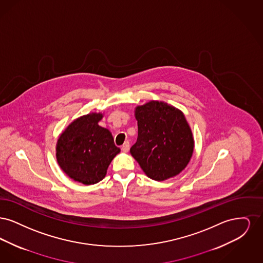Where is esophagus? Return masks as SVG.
<instances>
[{
  "instance_id": "esophagus-1",
  "label": "esophagus",
  "mask_w": 263,
  "mask_h": 263,
  "mask_svg": "<svg viewBox=\"0 0 263 263\" xmlns=\"http://www.w3.org/2000/svg\"><path fill=\"white\" fill-rule=\"evenodd\" d=\"M129 148H130V143H129L128 141H126L125 143L122 145V147H121V150L123 151V152H125V153H127V152L129 151Z\"/></svg>"
}]
</instances>
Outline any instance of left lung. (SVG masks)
<instances>
[{
  "instance_id": "obj_1",
  "label": "left lung",
  "mask_w": 263,
  "mask_h": 263,
  "mask_svg": "<svg viewBox=\"0 0 263 263\" xmlns=\"http://www.w3.org/2000/svg\"><path fill=\"white\" fill-rule=\"evenodd\" d=\"M138 138L130 153L150 178L163 181L185 168L193 153L194 141L180 110L154 101L137 106Z\"/></svg>"
}]
</instances>
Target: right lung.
Instances as JSON below:
<instances>
[{
	"instance_id": "add662e5",
	"label": "right lung",
	"mask_w": 263,
	"mask_h": 263,
	"mask_svg": "<svg viewBox=\"0 0 263 263\" xmlns=\"http://www.w3.org/2000/svg\"><path fill=\"white\" fill-rule=\"evenodd\" d=\"M100 113L84 115L66 128L58 139L56 158L64 173L86 185L104 178L108 165L120 152L110 131L98 123Z\"/></svg>"
}]
</instances>
